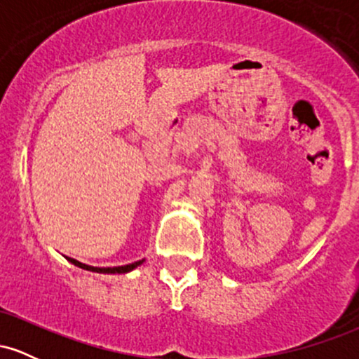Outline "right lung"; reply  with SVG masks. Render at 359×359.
I'll return each instance as SVG.
<instances>
[{"instance_id":"right-lung-1","label":"right lung","mask_w":359,"mask_h":359,"mask_svg":"<svg viewBox=\"0 0 359 359\" xmlns=\"http://www.w3.org/2000/svg\"><path fill=\"white\" fill-rule=\"evenodd\" d=\"M65 258H67L72 265L79 266V269H82V270L96 271V273H128V271L135 270L137 266H140L143 262H145V258H143V259H138V262H135V263H130V265H123V266H90V265H86V263L77 262V259H74V258H69V257H65Z\"/></svg>"}]
</instances>
